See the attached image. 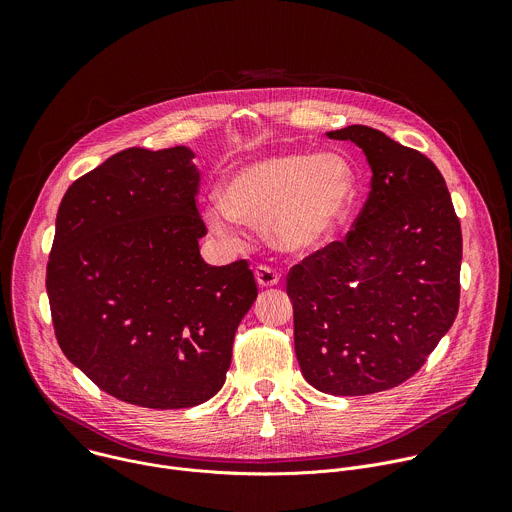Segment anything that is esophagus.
Masks as SVG:
<instances>
[{"instance_id":"esophagus-1","label":"esophagus","mask_w":512,"mask_h":512,"mask_svg":"<svg viewBox=\"0 0 512 512\" xmlns=\"http://www.w3.org/2000/svg\"><path fill=\"white\" fill-rule=\"evenodd\" d=\"M255 279L261 287H273L279 283V273L267 265H259L255 269Z\"/></svg>"}]
</instances>
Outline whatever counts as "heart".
I'll use <instances>...</instances> for the list:
<instances>
[{
  "label": "heart",
  "mask_w": 512,
  "mask_h": 512,
  "mask_svg": "<svg viewBox=\"0 0 512 512\" xmlns=\"http://www.w3.org/2000/svg\"><path fill=\"white\" fill-rule=\"evenodd\" d=\"M354 194V170L342 156L275 152L237 166L223 184V198L204 204V218L225 241L237 239V223H265L275 247L300 253L336 233Z\"/></svg>",
  "instance_id": "heart-1"
}]
</instances>
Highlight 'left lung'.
<instances>
[{"label": "left lung", "mask_w": 512, "mask_h": 512, "mask_svg": "<svg viewBox=\"0 0 512 512\" xmlns=\"http://www.w3.org/2000/svg\"><path fill=\"white\" fill-rule=\"evenodd\" d=\"M326 135L358 145L373 178L346 241L289 271L296 356L318 391L371 395L415 375L452 328L462 231L429 158L367 125Z\"/></svg>", "instance_id": "left-lung-1"}]
</instances>
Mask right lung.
<instances>
[{"instance_id": "right-lung-1", "label": "right lung", "mask_w": 512, "mask_h": 512, "mask_svg": "<svg viewBox=\"0 0 512 512\" xmlns=\"http://www.w3.org/2000/svg\"><path fill=\"white\" fill-rule=\"evenodd\" d=\"M194 156L186 145L123 150L72 182L56 214V340L97 387L139 407H194L221 391L257 300L245 259L200 257Z\"/></svg>"}]
</instances>
